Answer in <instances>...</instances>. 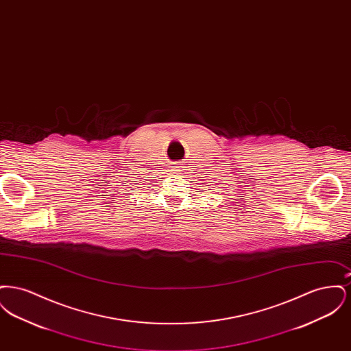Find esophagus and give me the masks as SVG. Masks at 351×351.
I'll use <instances>...</instances> for the list:
<instances>
[{
  "label": "esophagus",
  "mask_w": 351,
  "mask_h": 351,
  "mask_svg": "<svg viewBox=\"0 0 351 351\" xmlns=\"http://www.w3.org/2000/svg\"><path fill=\"white\" fill-rule=\"evenodd\" d=\"M173 167H175V169H173V171H178V168H176V166H173Z\"/></svg>",
  "instance_id": "obj_1"
}]
</instances>
